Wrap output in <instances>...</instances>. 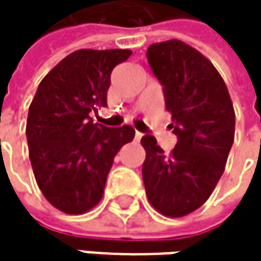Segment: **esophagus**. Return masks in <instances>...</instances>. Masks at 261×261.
Wrapping results in <instances>:
<instances>
[{"label": "esophagus", "mask_w": 261, "mask_h": 261, "mask_svg": "<svg viewBox=\"0 0 261 261\" xmlns=\"http://www.w3.org/2000/svg\"><path fill=\"white\" fill-rule=\"evenodd\" d=\"M134 136H136V140H140L143 134H142V133H139V131H136V134H134Z\"/></svg>", "instance_id": "obj_1"}]
</instances>
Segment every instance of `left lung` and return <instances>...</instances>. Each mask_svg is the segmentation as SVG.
<instances>
[{"instance_id":"8db88e82","label":"left lung","mask_w":261,"mask_h":261,"mask_svg":"<svg viewBox=\"0 0 261 261\" xmlns=\"http://www.w3.org/2000/svg\"><path fill=\"white\" fill-rule=\"evenodd\" d=\"M146 57L163 84L169 128L178 142L165 154L155 137H142L143 184L159 213L181 218L210 198L225 171L234 142V109L218 69L190 45L178 39L152 43Z\"/></svg>"}]
</instances>
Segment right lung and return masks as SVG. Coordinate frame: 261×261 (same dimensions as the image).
Returning <instances> with one entry per match:
<instances>
[{"label":"right lung","instance_id":"1","mask_svg":"<svg viewBox=\"0 0 261 261\" xmlns=\"http://www.w3.org/2000/svg\"><path fill=\"white\" fill-rule=\"evenodd\" d=\"M130 49H79L40 81L28 109L27 140L36 182L51 205L83 215L102 198L118 151L134 128L93 124L89 113L106 107L110 74Z\"/></svg>","mask_w":261,"mask_h":261}]
</instances>
